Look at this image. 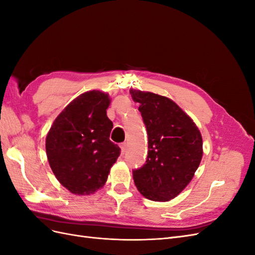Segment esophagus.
I'll use <instances>...</instances> for the list:
<instances>
[{
  "mask_svg": "<svg viewBox=\"0 0 255 255\" xmlns=\"http://www.w3.org/2000/svg\"><path fill=\"white\" fill-rule=\"evenodd\" d=\"M127 146H128L127 142H122V143L120 144V149H121V153H122V154H125V152L127 151Z\"/></svg>",
  "mask_w": 255,
  "mask_h": 255,
  "instance_id": "esophagus-1",
  "label": "esophagus"
}]
</instances>
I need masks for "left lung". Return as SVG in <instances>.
<instances>
[{
  "mask_svg": "<svg viewBox=\"0 0 255 255\" xmlns=\"http://www.w3.org/2000/svg\"><path fill=\"white\" fill-rule=\"evenodd\" d=\"M139 103L148 133V158L133 171L138 191L152 201L167 202L190 183L203 155L202 136L196 123L171 99L130 89Z\"/></svg>",
  "mask_w": 255,
  "mask_h": 255,
  "instance_id": "8db88e82",
  "label": "left lung"
}]
</instances>
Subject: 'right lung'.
I'll return each instance as SVG.
<instances>
[{"label": "right lung", "instance_id": "obj_1", "mask_svg": "<svg viewBox=\"0 0 255 255\" xmlns=\"http://www.w3.org/2000/svg\"><path fill=\"white\" fill-rule=\"evenodd\" d=\"M110 104L106 92H84L61 111L47 134L50 167L73 195L88 196L102 188L120 155L119 146L110 140Z\"/></svg>", "mask_w": 255, "mask_h": 255}]
</instances>
